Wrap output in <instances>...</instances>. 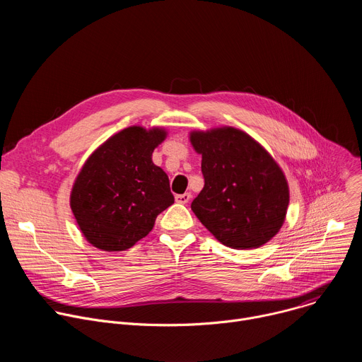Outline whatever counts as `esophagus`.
<instances>
[{
  "label": "esophagus",
  "mask_w": 362,
  "mask_h": 362,
  "mask_svg": "<svg viewBox=\"0 0 362 362\" xmlns=\"http://www.w3.org/2000/svg\"><path fill=\"white\" fill-rule=\"evenodd\" d=\"M190 197H192V194L190 193H183V194H176L175 196V199H176V202L177 203H187L189 200H190Z\"/></svg>",
  "instance_id": "esophagus-1"
}]
</instances>
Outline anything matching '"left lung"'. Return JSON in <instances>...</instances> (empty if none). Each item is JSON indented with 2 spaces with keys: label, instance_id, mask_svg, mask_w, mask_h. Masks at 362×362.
<instances>
[{
  "label": "left lung",
  "instance_id": "obj_1",
  "mask_svg": "<svg viewBox=\"0 0 362 362\" xmlns=\"http://www.w3.org/2000/svg\"><path fill=\"white\" fill-rule=\"evenodd\" d=\"M190 141L202 154L204 179L192 202L197 219L232 249H253L271 240L289 203L286 179L271 154L233 127L193 132Z\"/></svg>",
  "mask_w": 362,
  "mask_h": 362
}]
</instances>
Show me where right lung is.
I'll use <instances>...</instances> for the list:
<instances>
[{
	"mask_svg": "<svg viewBox=\"0 0 362 362\" xmlns=\"http://www.w3.org/2000/svg\"><path fill=\"white\" fill-rule=\"evenodd\" d=\"M163 129L127 127L103 143L84 163L70 204L84 238L107 252L126 250L144 238L173 204L168 175L151 162Z\"/></svg>",
	"mask_w": 362,
	"mask_h": 362,
	"instance_id": "obj_1",
	"label": "right lung"
}]
</instances>
